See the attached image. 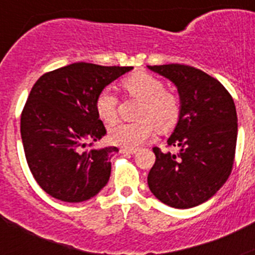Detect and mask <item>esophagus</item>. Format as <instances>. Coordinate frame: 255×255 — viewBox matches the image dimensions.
I'll use <instances>...</instances> for the list:
<instances>
[{
	"mask_svg": "<svg viewBox=\"0 0 255 255\" xmlns=\"http://www.w3.org/2000/svg\"><path fill=\"white\" fill-rule=\"evenodd\" d=\"M121 152H123V153H128V154H135V153L138 152V149H136V148H128V147H125V148H123V149H121Z\"/></svg>",
	"mask_w": 255,
	"mask_h": 255,
	"instance_id": "1",
	"label": "esophagus"
}]
</instances>
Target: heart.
I'll return each instance as SVG.
<instances>
[{"label": "heart", "instance_id": "1", "mask_svg": "<svg viewBox=\"0 0 255 255\" xmlns=\"http://www.w3.org/2000/svg\"><path fill=\"white\" fill-rule=\"evenodd\" d=\"M125 91L141 100L135 123H119L110 129V139L117 145L135 148L152 136L155 125L166 130L176 124L180 114V103L176 97L166 92L159 79L145 73L134 74L124 80ZM119 98L111 87L100 92L96 100V110L101 120L112 124L117 119Z\"/></svg>", "mask_w": 255, "mask_h": 255}]
</instances>
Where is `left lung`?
Returning <instances> with one entry per match:
<instances>
[{
    "instance_id": "8db88e82",
    "label": "left lung",
    "mask_w": 255,
    "mask_h": 255,
    "mask_svg": "<svg viewBox=\"0 0 255 255\" xmlns=\"http://www.w3.org/2000/svg\"><path fill=\"white\" fill-rule=\"evenodd\" d=\"M177 88L180 114L167 144L177 153L153 148L155 162L148 186L173 208L204 203L217 193L233 170L238 116L233 97L217 79L180 64L148 66Z\"/></svg>"
}]
</instances>
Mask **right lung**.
I'll return each instance as SVG.
<instances>
[{"label": "right lung", "instance_id": "add662e5", "mask_svg": "<svg viewBox=\"0 0 255 255\" xmlns=\"http://www.w3.org/2000/svg\"><path fill=\"white\" fill-rule=\"evenodd\" d=\"M131 66L75 62L37 80L21 114V140L38 185L67 203L91 199L106 186L116 147L94 148L106 135L97 96ZM87 141H92L87 148Z\"/></svg>", "mask_w": 255, "mask_h": 255}]
</instances>
